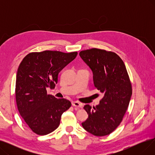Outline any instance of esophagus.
<instances>
[{
	"instance_id": "34e87169",
	"label": "esophagus",
	"mask_w": 155,
	"mask_h": 155,
	"mask_svg": "<svg viewBox=\"0 0 155 155\" xmlns=\"http://www.w3.org/2000/svg\"><path fill=\"white\" fill-rule=\"evenodd\" d=\"M72 105H73V106L77 107H78V108H82V106H83V105L82 104H80L78 102H72Z\"/></svg>"
}]
</instances>
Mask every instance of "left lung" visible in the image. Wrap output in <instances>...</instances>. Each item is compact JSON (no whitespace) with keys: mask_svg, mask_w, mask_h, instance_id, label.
Wrapping results in <instances>:
<instances>
[{"mask_svg":"<svg viewBox=\"0 0 155 155\" xmlns=\"http://www.w3.org/2000/svg\"><path fill=\"white\" fill-rule=\"evenodd\" d=\"M79 55L92 71L95 87L104 94L95 107L85 105L88 117L82 125L94 136L108 135L121 123L132 95L126 66L116 53L100 49L82 51Z\"/></svg>","mask_w":155,"mask_h":155,"instance_id":"left-lung-1","label":"left lung"}]
</instances>
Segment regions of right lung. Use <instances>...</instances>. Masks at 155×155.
<instances>
[{"label":"right lung","instance_id":"obj_1","mask_svg":"<svg viewBox=\"0 0 155 155\" xmlns=\"http://www.w3.org/2000/svg\"><path fill=\"white\" fill-rule=\"evenodd\" d=\"M77 54L49 50L31 53L20 63L16 75V103L21 116L36 134L54 131L62 114L71 107L68 100L48 95L46 88H54L59 73Z\"/></svg>","mask_w":155,"mask_h":155}]
</instances>
